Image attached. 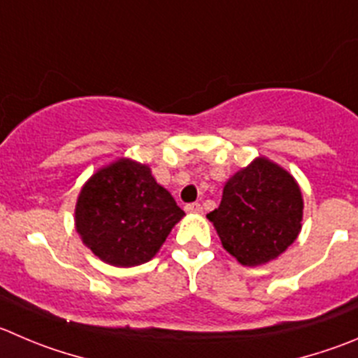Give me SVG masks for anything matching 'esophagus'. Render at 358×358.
Listing matches in <instances>:
<instances>
[{
	"instance_id": "1",
	"label": "esophagus",
	"mask_w": 358,
	"mask_h": 358,
	"mask_svg": "<svg viewBox=\"0 0 358 358\" xmlns=\"http://www.w3.org/2000/svg\"><path fill=\"white\" fill-rule=\"evenodd\" d=\"M186 213H189V214H199V213H202V206H200L199 202L188 203V206H186Z\"/></svg>"
}]
</instances>
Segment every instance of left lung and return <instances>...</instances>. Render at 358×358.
<instances>
[{"instance_id":"obj_1","label":"left lung","mask_w":358,"mask_h":358,"mask_svg":"<svg viewBox=\"0 0 358 358\" xmlns=\"http://www.w3.org/2000/svg\"><path fill=\"white\" fill-rule=\"evenodd\" d=\"M302 193L297 181L271 159H253L227 181L217 209L207 214L221 244L243 265L274 260L302 228Z\"/></svg>"}]
</instances>
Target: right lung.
Instances as JSON below:
<instances>
[{"mask_svg":"<svg viewBox=\"0 0 358 358\" xmlns=\"http://www.w3.org/2000/svg\"><path fill=\"white\" fill-rule=\"evenodd\" d=\"M182 216L185 210L148 165L121 158L101 166L83 186L75 228L105 264L135 267L158 253Z\"/></svg>","mask_w":358,"mask_h":358,"instance_id":"right-lung-1","label":"right lung"}]
</instances>
